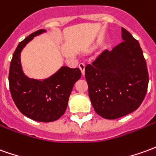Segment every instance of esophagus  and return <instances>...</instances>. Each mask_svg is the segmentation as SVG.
Segmentation results:
<instances>
[{"label":"esophagus","instance_id":"esophagus-1","mask_svg":"<svg viewBox=\"0 0 156 156\" xmlns=\"http://www.w3.org/2000/svg\"><path fill=\"white\" fill-rule=\"evenodd\" d=\"M78 67L80 68V70H81V73H82V75L83 76L84 75V70H85V65L83 64V63H80L79 65H78Z\"/></svg>","mask_w":156,"mask_h":156}]
</instances>
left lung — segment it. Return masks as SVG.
<instances>
[{
	"mask_svg": "<svg viewBox=\"0 0 156 156\" xmlns=\"http://www.w3.org/2000/svg\"><path fill=\"white\" fill-rule=\"evenodd\" d=\"M122 38L123 42L103 51L85 67L91 104L105 119L134 112L147 93L149 74L139 41L124 28Z\"/></svg>",
	"mask_w": 156,
	"mask_h": 156,
	"instance_id": "obj_1",
	"label": "left lung"
}]
</instances>
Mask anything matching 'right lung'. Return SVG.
<instances>
[{"instance_id":"1","label":"right lung","mask_w":156,"mask_h":156,"mask_svg":"<svg viewBox=\"0 0 156 156\" xmlns=\"http://www.w3.org/2000/svg\"><path fill=\"white\" fill-rule=\"evenodd\" d=\"M44 32L45 29H40L18 44L11 61L8 79L12 100L21 113L37 122H50L65 113L72 89L82 74L79 68L65 66L42 80L24 74L20 59L22 51L34 37Z\"/></svg>"}]
</instances>
